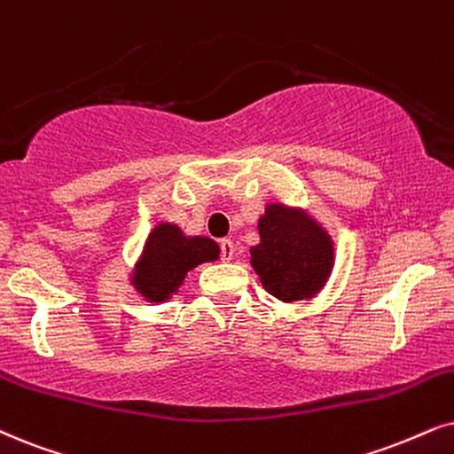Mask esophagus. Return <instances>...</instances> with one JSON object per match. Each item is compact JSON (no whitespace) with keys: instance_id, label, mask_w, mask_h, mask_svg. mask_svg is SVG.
<instances>
[{"instance_id":"esophagus-1","label":"esophagus","mask_w":454,"mask_h":454,"mask_svg":"<svg viewBox=\"0 0 454 454\" xmlns=\"http://www.w3.org/2000/svg\"><path fill=\"white\" fill-rule=\"evenodd\" d=\"M220 255L223 262H231L232 255H234V243L231 239H222L220 240Z\"/></svg>"}]
</instances>
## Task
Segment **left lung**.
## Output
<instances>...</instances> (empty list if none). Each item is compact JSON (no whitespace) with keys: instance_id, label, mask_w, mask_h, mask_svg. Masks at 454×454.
<instances>
[{"instance_id":"8db88e82","label":"left lung","mask_w":454,"mask_h":454,"mask_svg":"<svg viewBox=\"0 0 454 454\" xmlns=\"http://www.w3.org/2000/svg\"><path fill=\"white\" fill-rule=\"evenodd\" d=\"M257 231L262 240L251 247V266L270 295L300 301L323 289L333 268V243L317 222L283 205H268Z\"/></svg>"}]
</instances>
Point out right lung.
<instances>
[{
	"label": "right lung",
	"instance_id": "obj_1",
	"mask_svg": "<svg viewBox=\"0 0 454 454\" xmlns=\"http://www.w3.org/2000/svg\"><path fill=\"white\" fill-rule=\"evenodd\" d=\"M220 257V247L207 237H184L174 223H159L148 234L137 262L134 286L146 300L165 301L180 289L188 270Z\"/></svg>",
	"mask_w": 454,
	"mask_h": 454
}]
</instances>
